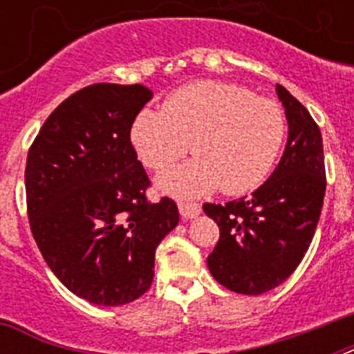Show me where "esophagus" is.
<instances>
[{"mask_svg":"<svg viewBox=\"0 0 354 354\" xmlns=\"http://www.w3.org/2000/svg\"><path fill=\"white\" fill-rule=\"evenodd\" d=\"M178 209H180V215H182L183 221H191L194 216L200 215V205L193 204V202H180L178 204Z\"/></svg>","mask_w":354,"mask_h":354,"instance_id":"1","label":"esophagus"}]
</instances>
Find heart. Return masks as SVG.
Segmentation results:
<instances>
[{"mask_svg": "<svg viewBox=\"0 0 354 354\" xmlns=\"http://www.w3.org/2000/svg\"><path fill=\"white\" fill-rule=\"evenodd\" d=\"M286 136L285 113L272 99L241 86L200 80L172 91L163 112L143 110L130 128L139 160L163 171L189 150L194 160L158 178L172 196H202L221 187L244 194L268 178Z\"/></svg>", "mask_w": 354, "mask_h": 354, "instance_id": "b5f03b06", "label": "heart"}]
</instances>
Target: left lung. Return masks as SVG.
Masks as SVG:
<instances>
[{
	"label": "left lung",
	"instance_id": "8db88e82",
	"mask_svg": "<svg viewBox=\"0 0 354 354\" xmlns=\"http://www.w3.org/2000/svg\"><path fill=\"white\" fill-rule=\"evenodd\" d=\"M285 108L288 139L279 165L252 196L204 204L221 239L207 268L222 286L259 296L292 275L310 246L325 196L324 141L318 124L296 97L275 86Z\"/></svg>",
	"mask_w": 354,
	"mask_h": 354
}]
</instances>
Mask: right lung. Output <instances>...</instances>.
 <instances>
[{"instance_id":"1","label":"right lung","mask_w":354,"mask_h":354,"mask_svg":"<svg viewBox=\"0 0 354 354\" xmlns=\"http://www.w3.org/2000/svg\"><path fill=\"white\" fill-rule=\"evenodd\" d=\"M141 84H93L68 97L30 147V232L68 290L102 307L138 299L154 279L156 248L178 226L176 204H149L130 128L152 99Z\"/></svg>"}]
</instances>
